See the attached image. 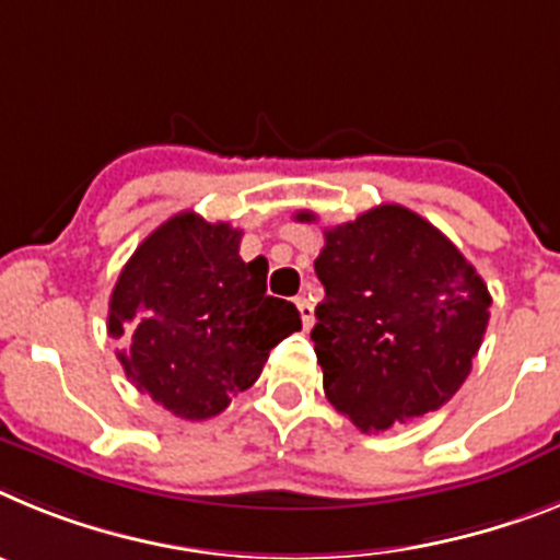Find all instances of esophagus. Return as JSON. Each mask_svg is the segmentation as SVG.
<instances>
[{
    "mask_svg": "<svg viewBox=\"0 0 560 560\" xmlns=\"http://www.w3.org/2000/svg\"><path fill=\"white\" fill-rule=\"evenodd\" d=\"M295 307H299V313H301V324H304V329L313 327V320H315L313 304H310V301L304 299V295H299V299H295Z\"/></svg>",
    "mask_w": 560,
    "mask_h": 560,
    "instance_id": "esophagus-1",
    "label": "esophagus"
}]
</instances>
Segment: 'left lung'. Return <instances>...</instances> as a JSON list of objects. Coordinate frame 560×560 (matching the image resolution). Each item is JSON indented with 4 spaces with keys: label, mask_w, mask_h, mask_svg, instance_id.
<instances>
[{
    "label": "left lung",
    "mask_w": 560,
    "mask_h": 560,
    "mask_svg": "<svg viewBox=\"0 0 560 560\" xmlns=\"http://www.w3.org/2000/svg\"><path fill=\"white\" fill-rule=\"evenodd\" d=\"M315 273L327 295L310 338L340 415L386 431L459 392L488 329L490 293L445 233L408 208L377 206L324 231Z\"/></svg>",
    "instance_id": "left-lung-1"
}]
</instances>
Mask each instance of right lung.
Instances as JSON below:
<instances>
[{
    "label": "right lung",
    "instance_id": "1",
    "mask_svg": "<svg viewBox=\"0 0 560 560\" xmlns=\"http://www.w3.org/2000/svg\"><path fill=\"white\" fill-rule=\"evenodd\" d=\"M242 231L183 211L140 242L109 299L118 361L179 420H208L259 381L270 349L301 329L299 310L267 295V261H242Z\"/></svg>",
    "mask_w": 560,
    "mask_h": 560
}]
</instances>
